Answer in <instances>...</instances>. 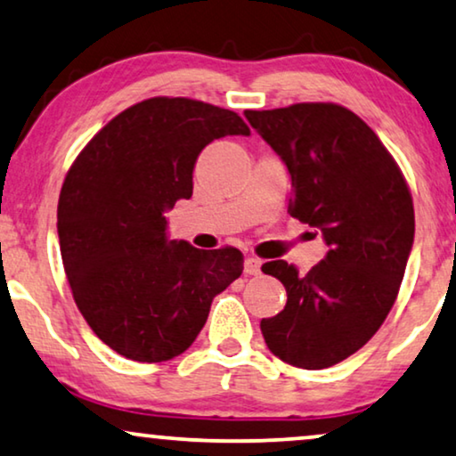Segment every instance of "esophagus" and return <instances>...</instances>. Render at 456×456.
Returning <instances> with one entry per match:
<instances>
[{
	"mask_svg": "<svg viewBox=\"0 0 456 456\" xmlns=\"http://www.w3.org/2000/svg\"><path fill=\"white\" fill-rule=\"evenodd\" d=\"M261 272V261L257 257H247L245 259V273L247 276H257Z\"/></svg>",
	"mask_w": 456,
	"mask_h": 456,
	"instance_id": "34e87169",
	"label": "esophagus"
}]
</instances>
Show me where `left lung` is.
I'll use <instances>...</instances> for the list:
<instances>
[{
	"mask_svg": "<svg viewBox=\"0 0 456 456\" xmlns=\"http://www.w3.org/2000/svg\"><path fill=\"white\" fill-rule=\"evenodd\" d=\"M245 116L289 167L290 216L322 230L330 247L305 276L282 259L261 265L289 295L261 332L284 363L323 370L357 353L390 314L413 247V197L384 142L345 105Z\"/></svg>",
	"mask_w": 456,
	"mask_h": 456,
	"instance_id": "1",
	"label": "left lung"
}]
</instances>
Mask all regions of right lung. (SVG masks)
<instances>
[{
    "instance_id": "1",
    "label": "right lung",
    "mask_w": 456,
    "mask_h": 456,
    "mask_svg": "<svg viewBox=\"0 0 456 456\" xmlns=\"http://www.w3.org/2000/svg\"><path fill=\"white\" fill-rule=\"evenodd\" d=\"M248 133L236 111L151 97L111 118L72 161L58 201L61 264L78 311L111 351L139 363L178 357L242 273L239 248L167 240L164 211L192 195L205 145Z\"/></svg>"
}]
</instances>
